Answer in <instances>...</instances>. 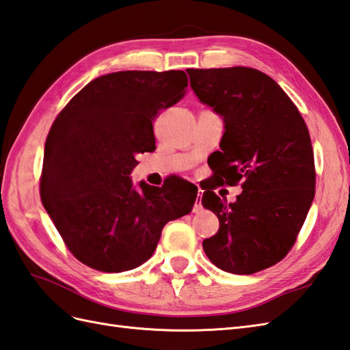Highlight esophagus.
<instances>
[{
  "label": "esophagus",
  "mask_w": 350,
  "mask_h": 350,
  "mask_svg": "<svg viewBox=\"0 0 350 350\" xmlns=\"http://www.w3.org/2000/svg\"><path fill=\"white\" fill-rule=\"evenodd\" d=\"M202 189H198V195H197V200H195V204H193V213H198L202 210V204H201V198H202Z\"/></svg>",
  "instance_id": "34e87169"
}]
</instances>
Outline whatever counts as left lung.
Wrapping results in <instances>:
<instances>
[{"label":"left lung","mask_w":350,"mask_h":350,"mask_svg":"<svg viewBox=\"0 0 350 350\" xmlns=\"http://www.w3.org/2000/svg\"><path fill=\"white\" fill-rule=\"evenodd\" d=\"M200 103L224 120L213 153L216 185H237L234 202L213 191L202 206L219 219L202 241L207 258L232 274H254L279 262L294 246L314 198V159L295 104L264 72L247 67L186 70Z\"/></svg>","instance_id":"obj_1"}]
</instances>
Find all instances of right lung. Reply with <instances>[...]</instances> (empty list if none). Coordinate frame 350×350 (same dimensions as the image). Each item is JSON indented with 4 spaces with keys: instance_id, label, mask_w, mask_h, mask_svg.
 <instances>
[{
    "instance_id": "1",
    "label": "right lung",
    "mask_w": 350,
    "mask_h": 350,
    "mask_svg": "<svg viewBox=\"0 0 350 350\" xmlns=\"http://www.w3.org/2000/svg\"><path fill=\"white\" fill-rule=\"evenodd\" d=\"M188 86L185 71H118L91 80L55 119L40 193L65 245L105 273L144 264L165 224L191 213L198 188L131 180L137 153L155 148L152 120Z\"/></svg>"
}]
</instances>
